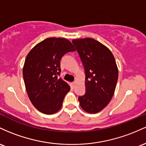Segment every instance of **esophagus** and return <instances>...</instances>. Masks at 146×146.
<instances>
[{
	"instance_id": "34e87169",
	"label": "esophagus",
	"mask_w": 146,
	"mask_h": 146,
	"mask_svg": "<svg viewBox=\"0 0 146 146\" xmlns=\"http://www.w3.org/2000/svg\"><path fill=\"white\" fill-rule=\"evenodd\" d=\"M75 84H76V83H75V82H72V83H71V86L72 87V88H74V87L75 86Z\"/></svg>"
}]
</instances>
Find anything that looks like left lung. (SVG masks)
Returning <instances> with one entry per match:
<instances>
[{"mask_svg": "<svg viewBox=\"0 0 146 146\" xmlns=\"http://www.w3.org/2000/svg\"><path fill=\"white\" fill-rule=\"evenodd\" d=\"M86 73V93L78 97L86 112L94 114L102 110L112 99L118 75L117 65L110 50L91 38L72 40Z\"/></svg>", "mask_w": 146, "mask_h": 146, "instance_id": "1", "label": "left lung"}]
</instances>
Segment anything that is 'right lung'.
<instances>
[{
	"mask_svg": "<svg viewBox=\"0 0 146 146\" xmlns=\"http://www.w3.org/2000/svg\"><path fill=\"white\" fill-rule=\"evenodd\" d=\"M75 48L63 38H48L31 50L26 57L23 74L26 91L34 107L46 114H54L61 108L70 88L58 78L63 56Z\"/></svg>",
	"mask_w": 146,
	"mask_h": 146,
	"instance_id": "1",
	"label": "right lung"
}]
</instances>
